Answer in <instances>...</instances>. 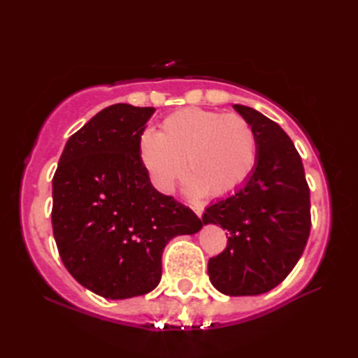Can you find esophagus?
<instances>
[{
	"label": "esophagus",
	"instance_id": "1",
	"mask_svg": "<svg viewBox=\"0 0 358 358\" xmlns=\"http://www.w3.org/2000/svg\"><path fill=\"white\" fill-rule=\"evenodd\" d=\"M192 209H194V212L196 215H199L200 218H201V215H203V212H204V209H203V206H192Z\"/></svg>",
	"mask_w": 358,
	"mask_h": 358
}]
</instances>
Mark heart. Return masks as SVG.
<instances>
[{
	"label": "heart",
	"mask_w": 358,
	"mask_h": 358,
	"mask_svg": "<svg viewBox=\"0 0 358 358\" xmlns=\"http://www.w3.org/2000/svg\"><path fill=\"white\" fill-rule=\"evenodd\" d=\"M163 132L144 129L138 140L141 163L158 191L169 192L186 172L194 194H232L246 183L257 163V134L237 113L200 108L173 112Z\"/></svg>",
	"instance_id": "1"
}]
</instances>
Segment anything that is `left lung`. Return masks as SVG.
<instances>
[{
  "label": "left lung",
  "instance_id": "obj_1",
  "mask_svg": "<svg viewBox=\"0 0 358 358\" xmlns=\"http://www.w3.org/2000/svg\"><path fill=\"white\" fill-rule=\"evenodd\" d=\"M234 109L257 134V163L245 186L204 212V224H220L229 235L208 273L226 295H258L278 286L300 260L310 232V195L301 157L283 129L248 106Z\"/></svg>",
  "mask_w": 358,
  "mask_h": 358
}]
</instances>
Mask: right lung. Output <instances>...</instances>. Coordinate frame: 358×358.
Instances as JSON below:
<instances>
[{
	"label": "right lung",
	"mask_w": 358,
	"mask_h": 358,
	"mask_svg": "<svg viewBox=\"0 0 358 358\" xmlns=\"http://www.w3.org/2000/svg\"><path fill=\"white\" fill-rule=\"evenodd\" d=\"M154 108L118 103L66 143L52 180V227L59 257L80 285L123 300L155 289L163 249L203 222L152 186L138 140Z\"/></svg>",
	"instance_id": "right-lung-1"
}]
</instances>
